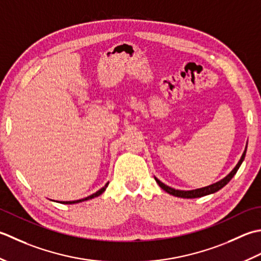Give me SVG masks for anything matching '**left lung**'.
Returning a JSON list of instances; mask_svg holds the SVG:
<instances>
[{"mask_svg":"<svg viewBox=\"0 0 261 261\" xmlns=\"http://www.w3.org/2000/svg\"><path fill=\"white\" fill-rule=\"evenodd\" d=\"M246 152H247V146H246V148H244V152H243V154H242L240 161L238 162V164L234 167V169H233L232 171L226 175V177L221 179L220 181H217V182H215V184H212V185H210V186H206V187H203V188H197V189H193V190H179V189H174V188L169 187V186H167V185H164V184H163L162 181H160V180H159L156 177H154V179H155V181L158 182V185L160 186V187H161L164 191H167V193L170 194V195L175 196V197H181V198H197V197H203V196L211 195V194L216 193V191H219L220 189H222L223 187H224L225 185H227V182L230 181V180H231L233 177H234V174L237 173L239 168H240V166L242 164V162H243V160H244V156H246Z\"/></svg>","mask_w":261,"mask_h":261,"instance_id":"1","label":"left lung"}]
</instances>
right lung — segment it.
Here are the masks:
<instances>
[{
  "instance_id": "1",
  "label": "right lung",
  "mask_w": 261,
  "mask_h": 261,
  "mask_svg": "<svg viewBox=\"0 0 261 261\" xmlns=\"http://www.w3.org/2000/svg\"><path fill=\"white\" fill-rule=\"evenodd\" d=\"M108 185H109V182H107L106 184L101 189H99L97 193H94V194H92V195H90V196H88V197H86V198H82V199H77V200H70V201H60L61 204H76V203H81V201H84V200H89V199H92V198H94V197H98V196H100L101 194L103 193V191L106 190V188L108 187Z\"/></svg>"
}]
</instances>
